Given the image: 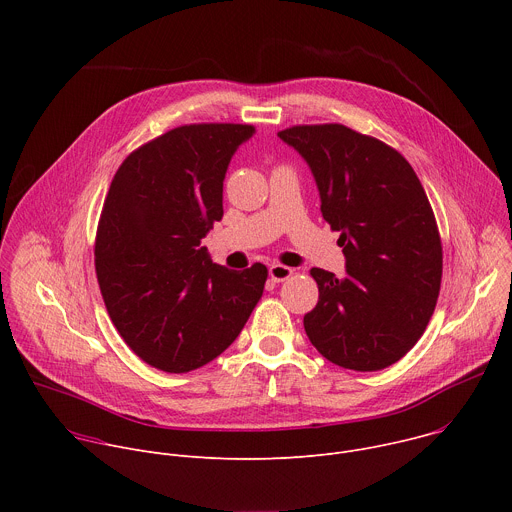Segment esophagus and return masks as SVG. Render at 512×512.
Masks as SVG:
<instances>
[{
	"mask_svg": "<svg viewBox=\"0 0 512 512\" xmlns=\"http://www.w3.org/2000/svg\"><path fill=\"white\" fill-rule=\"evenodd\" d=\"M291 273H294V269H291V267H285V265H279V263L269 265V277H271L273 281H277V283L289 279Z\"/></svg>",
	"mask_w": 512,
	"mask_h": 512,
	"instance_id": "obj_1",
	"label": "esophagus"
}]
</instances>
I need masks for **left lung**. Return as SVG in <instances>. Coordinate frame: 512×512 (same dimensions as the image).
<instances>
[{
  "mask_svg": "<svg viewBox=\"0 0 512 512\" xmlns=\"http://www.w3.org/2000/svg\"><path fill=\"white\" fill-rule=\"evenodd\" d=\"M277 135L310 166L346 259L344 277L310 271L320 298L306 334L342 369H387L421 338L440 296L442 241L425 190L397 150L344 125Z\"/></svg>",
  "mask_w": 512,
  "mask_h": 512,
  "instance_id": "left-lung-1",
  "label": "left lung"
}]
</instances>
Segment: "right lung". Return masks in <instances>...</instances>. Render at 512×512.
Listing matches in <instances>:
<instances>
[{
	"mask_svg": "<svg viewBox=\"0 0 512 512\" xmlns=\"http://www.w3.org/2000/svg\"><path fill=\"white\" fill-rule=\"evenodd\" d=\"M253 125L176 127L119 166L95 243V269L125 344L164 373L225 352L263 296L267 267L212 263L200 247L223 218V182Z\"/></svg>",
	"mask_w": 512,
	"mask_h": 512,
	"instance_id": "1",
	"label": "right lung"
}]
</instances>
